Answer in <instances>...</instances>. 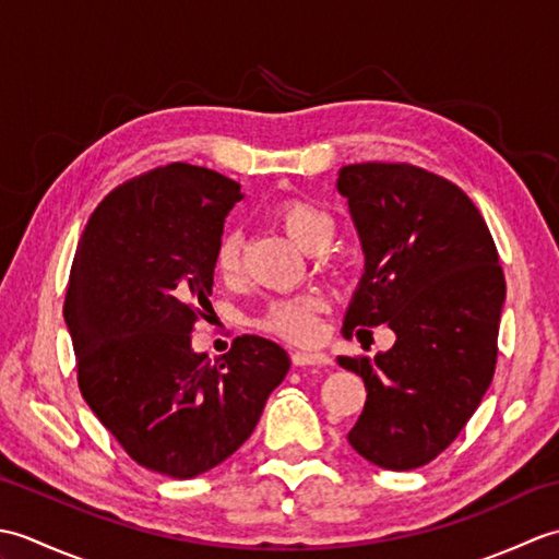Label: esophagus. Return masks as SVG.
Listing matches in <instances>:
<instances>
[{"mask_svg":"<svg viewBox=\"0 0 559 559\" xmlns=\"http://www.w3.org/2000/svg\"><path fill=\"white\" fill-rule=\"evenodd\" d=\"M293 365H298V367H305V365L326 367V365H331V358L326 353H319V350H295L293 353Z\"/></svg>","mask_w":559,"mask_h":559,"instance_id":"obj_1","label":"esophagus"}]
</instances>
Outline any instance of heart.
I'll list each match as a JSON object with an SVG mask.
<instances>
[{"label":"heart","instance_id":"heart-1","mask_svg":"<svg viewBox=\"0 0 559 559\" xmlns=\"http://www.w3.org/2000/svg\"><path fill=\"white\" fill-rule=\"evenodd\" d=\"M273 218L286 230L300 247L317 252L324 249L334 237V218L324 209H319L312 201L305 199H286L273 211ZM213 266L223 278H235L242 271V237L237 230L228 228L216 245ZM326 300L317 293L293 295V298H278L266 305V310L259 317V326L290 341H310L319 331V314L324 312Z\"/></svg>","mask_w":559,"mask_h":559}]
</instances>
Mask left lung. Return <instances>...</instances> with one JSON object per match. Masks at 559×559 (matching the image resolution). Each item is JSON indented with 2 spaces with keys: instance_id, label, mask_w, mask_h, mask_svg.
Here are the masks:
<instances>
[{
  "instance_id": "8db88e82",
  "label": "left lung",
  "mask_w": 559,
  "mask_h": 559,
  "mask_svg": "<svg viewBox=\"0 0 559 559\" xmlns=\"http://www.w3.org/2000/svg\"><path fill=\"white\" fill-rule=\"evenodd\" d=\"M338 192L365 252L343 336L379 324L396 334L377 358H338L367 389L348 442L379 468H420L454 442L492 382L500 254L468 194L418 165H346Z\"/></svg>"
}]
</instances>
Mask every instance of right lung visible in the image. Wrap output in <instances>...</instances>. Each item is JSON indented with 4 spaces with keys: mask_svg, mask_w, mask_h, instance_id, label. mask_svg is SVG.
I'll return each mask as SVG.
<instances>
[{
    "mask_svg": "<svg viewBox=\"0 0 559 559\" xmlns=\"http://www.w3.org/2000/svg\"><path fill=\"white\" fill-rule=\"evenodd\" d=\"M240 185L168 163L115 187L83 230L64 319L83 399L139 466L194 478L240 449L290 370L278 343L237 336L211 360L192 331Z\"/></svg>",
    "mask_w": 559,
    "mask_h": 559,
    "instance_id": "right-lung-1",
    "label": "right lung"
}]
</instances>
